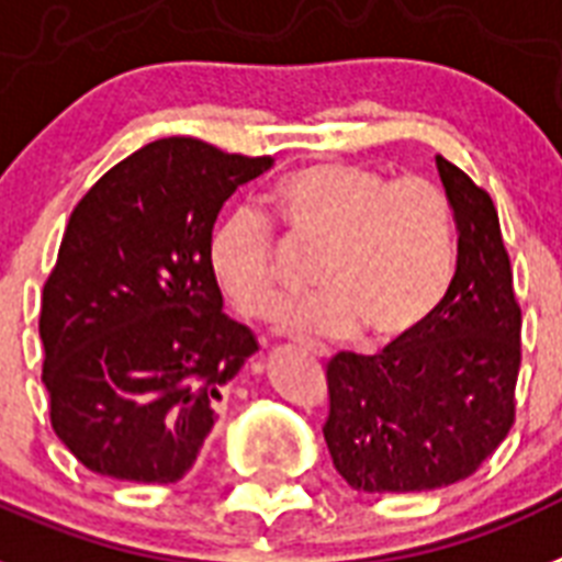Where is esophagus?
<instances>
[{
    "label": "esophagus",
    "mask_w": 562,
    "mask_h": 562,
    "mask_svg": "<svg viewBox=\"0 0 562 562\" xmlns=\"http://www.w3.org/2000/svg\"><path fill=\"white\" fill-rule=\"evenodd\" d=\"M299 345L304 347V350H310V353H315V356H324V347L313 345V341H299Z\"/></svg>",
    "instance_id": "obj_1"
}]
</instances>
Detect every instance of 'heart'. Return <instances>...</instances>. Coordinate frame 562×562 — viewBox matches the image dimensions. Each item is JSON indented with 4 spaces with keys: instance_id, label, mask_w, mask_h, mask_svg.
<instances>
[{
    "instance_id": "heart-1",
    "label": "heart",
    "mask_w": 562,
    "mask_h": 562,
    "mask_svg": "<svg viewBox=\"0 0 562 562\" xmlns=\"http://www.w3.org/2000/svg\"><path fill=\"white\" fill-rule=\"evenodd\" d=\"M267 203L290 244L322 249L313 281L324 290L278 315L281 330L350 336L361 324L373 341H396L437 310L451 284L453 212L430 180L315 164L286 175ZM206 263L244 318L278 307L276 238L255 209H235L212 229Z\"/></svg>"
}]
</instances>
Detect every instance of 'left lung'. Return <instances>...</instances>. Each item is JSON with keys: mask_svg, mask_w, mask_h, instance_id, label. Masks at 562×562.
Masks as SVG:
<instances>
[{"mask_svg": "<svg viewBox=\"0 0 562 562\" xmlns=\"http://www.w3.org/2000/svg\"><path fill=\"white\" fill-rule=\"evenodd\" d=\"M437 169L459 232L445 299L382 353L327 364L324 442L347 485L368 494L468 480L514 422L522 318L497 209L442 155Z\"/></svg>", "mask_w": 562, "mask_h": 562, "instance_id": "1", "label": "left lung"}]
</instances>
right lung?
<instances>
[{"label":"right lung","instance_id":"1","mask_svg":"<svg viewBox=\"0 0 562 562\" xmlns=\"http://www.w3.org/2000/svg\"><path fill=\"white\" fill-rule=\"evenodd\" d=\"M272 157L164 137L71 212L42 290L50 425L82 465L125 482L189 474L226 384L258 350L206 263L217 212Z\"/></svg>","mask_w":562,"mask_h":562}]
</instances>
